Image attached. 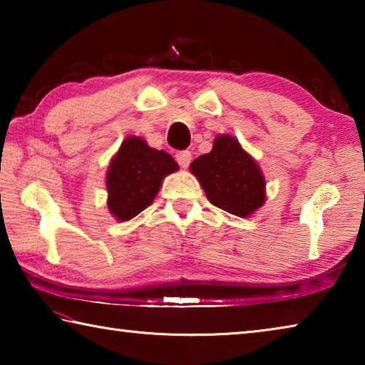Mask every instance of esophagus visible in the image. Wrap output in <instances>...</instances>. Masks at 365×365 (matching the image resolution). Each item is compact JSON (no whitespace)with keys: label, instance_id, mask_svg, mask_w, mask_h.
<instances>
[{"label":"esophagus","instance_id":"1","mask_svg":"<svg viewBox=\"0 0 365 365\" xmlns=\"http://www.w3.org/2000/svg\"><path fill=\"white\" fill-rule=\"evenodd\" d=\"M175 159H177V163L180 164V168H188L190 165V163H191V153L190 151H178L177 154H175Z\"/></svg>","mask_w":365,"mask_h":365}]
</instances>
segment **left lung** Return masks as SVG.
<instances>
[{
	"mask_svg": "<svg viewBox=\"0 0 365 365\" xmlns=\"http://www.w3.org/2000/svg\"><path fill=\"white\" fill-rule=\"evenodd\" d=\"M211 205L224 211L248 217L265 201V182L248 153L233 137L220 135L214 140L212 151L190 164Z\"/></svg>",
	"mask_w": 365,
	"mask_h": 365,
	"instance_id": "left-lung-1",
	"label": "left lung"
}]
</instances>
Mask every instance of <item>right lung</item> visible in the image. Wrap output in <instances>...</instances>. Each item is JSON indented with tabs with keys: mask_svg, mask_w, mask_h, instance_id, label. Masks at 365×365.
Masks as SVG:
<instances>
[{
	"mask_svg": "<svg viewBox=\"0 0 365 365\" xmlns=\"http://www.w3.org/2000/svg\"><path fill=\"white\" fill-rule=\"evenodd\" d=\"M178 170L174 158L145 140L128 137L110 163L106 177L108 207L119 220H130L151 205L165 175Z\"/></svg>",
	"mask_w": 365,
	"mask_h": 365,
	"instance_id": "obj_1",
	"label": "right lung"
}]
</instances>
